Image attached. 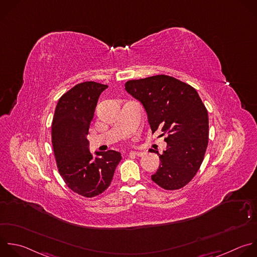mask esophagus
<instances>
[{"label": "esophagus", "instance_id": "obj_1", "mask_svg": "<svg viewBox=\"0 0 257 257\" xmlns=\"http://www.w3.org/2000/svg\"><path fill=\"white\" fill-rule=\"evenodd\" d=\"M129 153L136 155V156H143L145 154V152H142V151H130Z\"/></svg>", "mask_w": 257, "mask_h": 257}]
</instances>
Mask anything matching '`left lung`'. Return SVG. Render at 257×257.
I'll return each mask as SVG.
<instances>
[{
    "mask_svg": "<svg viewBox=\"0 0 257 257\" xmlns=\"http://www.w3.org/2000/svg\"><path fill=\"white\" fill-rule=\"evenodd\" d=\"M125 90L138 100L152 133L166 134V149L151 180L164 190L188 185L203 162L209 139V117L197 91L190 84L164 74L128 80Z\"/></svg>",
    "mask_w": 257,
    "mask_h": 257,
    "instance_id": "8db88e82",
    "label": "left lung"
}]
</instances>
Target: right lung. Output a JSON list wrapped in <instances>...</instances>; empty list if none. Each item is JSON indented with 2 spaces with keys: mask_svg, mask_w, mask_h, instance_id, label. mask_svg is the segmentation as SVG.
Returning a JSON list of instances; mask_svg holds the SVG:
<instances>
[{
  "mask_svg": "<svg viewBox=\"0 0 257 257\" xmlns=\"http://www.w3.org/2000/svg\"><path fill=\"white\" fill-rule=\"evenodd\" d=\"M107 84L78 83L59 99L51 126L53 151L58 172L74 193L93 198L111 185L122 156L115 150L90 151L87 138L98 100Z\"/></svg>",
  "mask_w": 257,
  "mask_h": 257,
  "instance_id": "obj_1",
  "label": "right lung"
}]
</instances>
